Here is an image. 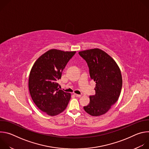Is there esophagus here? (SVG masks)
I'll list each match as a JSON object with an SVG mask.
<instances>
[{
	"mask_svg": "<svg viewBox=\"0 0 149 149\" xmlns=\"http://www.w3.org/2000/svg\"><path fill=\"white\" fill-rule=\"evenodd\" d=\"M74 95L75 97H78V98H80L81 97V95H79V94H74Z\"/></svg>",
	"mask_w": 149,
	"mask_h": 149,
	"instance_id": "esophagus-1",
	"label": "esophagus"
}]
</instances>
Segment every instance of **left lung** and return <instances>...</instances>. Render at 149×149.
Here are the masks:
<instances>
[{
    "label": "left lung",
    "mask_w": 149,
    "mask_h": 149,
    "mask_svg": "<svg viewBox=\"0 0 149 149\" xmlns=\"http://www.w3.org/2000/svg\"><path fill=\"white\" fill-rule=\"evenodd\" d=\"M87 62L91 79L95 82V94L90 96V104L84 110L92 116L107 113L118 100L122 88V76L116 61L98 48L79 52Z\"/></svg>",
    "instance_id": "left-lung-1"
}]
</instances>
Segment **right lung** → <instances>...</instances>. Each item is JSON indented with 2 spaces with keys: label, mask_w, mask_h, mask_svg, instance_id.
<instances>
[{
  "label": "right lung",
  "mask_w": 149,
  "mask_h": 149,
  "mask_svg": "<svg viewBox=\"0 0 149 149\" xmlns=\"http://www.w3.org/2000/svg\"><path fill=\"white\" fill-rule=\"evenodd\" d=\"M76 51L52 49L34 63L29 78V90L35 105L42 111L54 116L65 110L71 94L58 88V80Z\"/></svg>",
  "instance_id": "right-lung-1"
}]
</instances>
